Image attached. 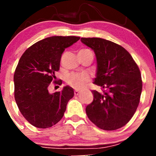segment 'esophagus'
Here are the masks:
<instances>
[{
    "mask_svg": "<svg viewBox=\"0 0 156 156\" xmlns=\"http://www.w3.org/2000/svg\"><path fill=\"white\" fill-rule=\"evenodd\" d=\"M74 94H75V95H78V94H80V92L79 91H78V90H75V92H74Z\"/></svg>",
    "mask_w": 156,
    "mask_h": 156,
    "instance_id": "34e87169",
    "label": "esophagus"
}]
</instances>
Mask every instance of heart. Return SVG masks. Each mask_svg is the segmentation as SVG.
Wrapping results in <instances>:
<instances>
[{
    "instance_id": "heart-1",
    "label": "heart",
    "mask_w": 156,
    "mask_h": 156,
    "mask_svg": "<svg viewBox=\"0 0 156 156\" xmlns=\"http://www.w3.org/2000/svg\"><path fill=\"white\" fill-rule=\"evenodd\" d=\"M90 80L88 74L85 73H73L67 77V83L73 88L80 90L87 87V85Z\"/></svg>"
}]
</instances>
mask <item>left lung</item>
<instances>
[{
  "instance_id": "obj_1",
  "label": "left lung",
  "mask_w": 156,
  "mask_h": 156,
  "mask_svg": "<svg viewBox=\"0 0 156 156\" xmlns=\"http://www.w3.org/2000/svg\"><path fill=\"white\" fill-rule=\"evenodd\" d=\"M94 51L97 60L93 101L86 108L87 117L99 128L114 130L125 125L136 111L142 80L140 70L124 48L101 38H81Z\"/></svg>"
}]
</instances>
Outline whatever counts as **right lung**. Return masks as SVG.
<instances>
[{
  "mask_svg": "<svg viewBox=\"0 0 156 156\" xmlns=\"http://www.w3.org/2000/svg\"><path fill=\"white\" fill-rule=\"evenodd\" d=\"M79 39L74 36L48 37L28 48L20 58L14 75L15 101L25 119L34 126L50 128L63 117L68 101L74 96L73 89L66 86L51 94L48 87L59 70L65 48Z\"/></svg>",
  "mask_w": 156,
  "mask_h": 156,
  "instance_id": "1",
  "label": "right lung"
}]
</instances>
